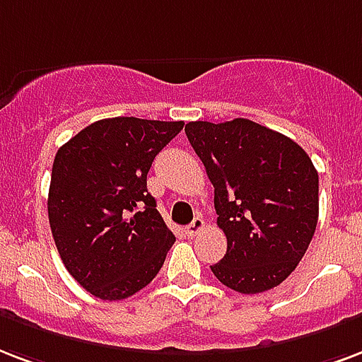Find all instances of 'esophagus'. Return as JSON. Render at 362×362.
<instances>
[{
	"instance_id": "1",
	"label": "esophagus",
	"mask_w": 362,
	"mask_h": 362,
	"mask_svg": "<svg viewBox=\"0 0 362 362\" xmlns=\"http://www.w3.org/2000/svg\"><path fill=\"white\" fill-rule=\"evenodd\" d=\"M203 228H205V222H203V218H195L192 224H189L186 228V235L187 237L197 235V233H199V231L203 230Z\"/></svg>"
}]
</instances>
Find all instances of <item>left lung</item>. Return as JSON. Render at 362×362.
Segmentation results:
<instances>
[{
	"mask_svg": "<svg viewBox=\"0 0 362 362\" xmlns=\"http://www.w3.org/2000/svg\"><path fill=\"white\" fill-rule=\"evenodd\" d=\"M189 144L214 186L216 224L228 250L211 266L241 294L281 285L310 247L319 218V175L285 134L237 117L189 121Z\"/></svg>",
	"mask_w": 362,
	"mask_h": 362,
	"instance_id": "left-lung-1",
	"label": "left lung"
}]
</instances>
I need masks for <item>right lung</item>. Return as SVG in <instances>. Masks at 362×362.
<instances>
[{
	"label": "right lung",
	"instance_id": "1",
	"mask_svg": "<svg viewBox=\"0 0 362 362\" xmlns=\"http://www.w3.org/2000/svg\"><path fill=\"white\" fill-rule=\"evenodd\" d=\"M184 121L112 117L90 123L54 156L49 224L70 275L93 296L142 291L176 241L148 192V170Z\"/></svg>",
	"mask_w": 362,
	"mask_h": 362
}]
</instances>
